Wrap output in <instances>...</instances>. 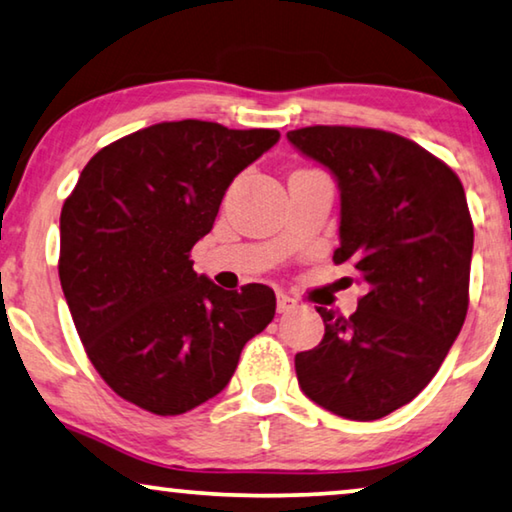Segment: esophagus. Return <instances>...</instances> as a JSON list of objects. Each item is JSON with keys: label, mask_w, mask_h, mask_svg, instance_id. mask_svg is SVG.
Returning a JSON list of instances; mask_svg holds the SVG:
<instances>
[{"label": "esophagus", "mask_w": 512, "mask_h": 512, "mask_svg": "<svg viewBox=\"0 0 512 512\" xmlns=\"http://www.w3.org/2000/svg\"><path fill=\"white\" fill-rule=\"evenodd\" d=\"M276 299H278V312H289V310L296 308V301L285 292H278Z\"/></svg>", "instance_id": "1"}]
</instances>
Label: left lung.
<instances>
[{
	"label": "left lung",
	"mask_w": 512,
	"mask_h": 512,
	"mask_svg": "<svg viewBox=\"0 0 512 512\" xmlns=\"http://www.w3.org/2000/svg\"><path fill=\"white\" fill-rule=\"evenodd\" d=\"M287 140L338 181L333 262L368 285L352 317L317 308L324 338L296 354V377L319 407L377 421L430 384L467 317L474 223L462 181L377 128L308 126Z\"/></svg>",
	"instance_id": "8db88e82"
}]
</instances>
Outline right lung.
<instances>
[{"mask_svg": "<svg viewBox=\"0 0 512 512\" xmlns=\"http://www.w3.org/2000/svg\"><path fill=\"white\" fill-rule=\"evenodd\" d=\"M271 128L163 121L103 147L59 218V280L89 361L119 398L158 416L230 384L241 349L276 315L266 285L225 292L193 271L236 174Z\"/></svg>", "mask_w": 512, "mask_h": 512, "instance_id": "right-lung-1", "label": "right lung"}]
</instances>
